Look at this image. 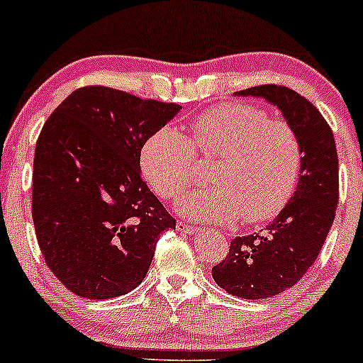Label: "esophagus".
<instances>
[{"mask_svg": "<svg viewBox=\"0 0 363 363\" xmlns=\"http://www.w3.org/2000/svg\"><path fill=\"white\" fill-rule=\"evenodd\" d=\"M176 228L179 232H184V234H189V235H194V234H198V232H199L198 227H194V225H189L186 222H181V220H179V222L176 223Z\"/></svg>", "mask_w": 363, "mask_h": 363, "instance_id": "1", "label": "esophagus"}]
</instances>
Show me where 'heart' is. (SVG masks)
Masks as SVG:
<instances>
[{"mask_svg":"<svg viewBox=\"0 0 363 363\" xmlns=\"http://www.w3.org/2000/svg\"><path fill=\"white\" fill-rule=\"evenodd\" d=\"M189 140L176 128H160L140 153L143 176L162 199H176L194 182L196 158H216L210 186L187 194L179 211L198 222L259 223L290 201L301 176L303 150L283 119L245 102H228L191 119Z\"/></svg>","mask_w":363,"mask_h":363,"instance_id":"b5f03b06","label":"heart"}]
</instances>
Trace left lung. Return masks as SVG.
I'll return each mask as SVG.
<instances>
[{"label": "left lung", "instance_id": "8db88e82", "mask_svg": "<svg viewBox=\"0 0 363 363\" xmlns=\"http://www.w3.org/2000/svg\"><path fill=\"white\" fill-rule=\"evenodd\" d=\"M237 95L262 97L277 106L303 150L297 189L280 215L261 234L235 237L227 257L211 268L216 285L235 297L257 301L301 281L319 256L338 206V153L326 119L295 90L272 83Z\"/></svg>", "mask_w": 363, "mask_h": 363}]
</instances>
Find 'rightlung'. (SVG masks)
Wrapping results in <instances>:
<instances>
[{
	"label": "right lung",
	"instance_id": "right-lung-1",
	"mask_svg": "<svg viewBox=\"0 0 363 363\" xmlns=\"http://www.w3.org/2000/svg\"><path fill=\"white\" fill-rule=\"evenodd\" d=\"M181 106L90 85L45 121L35 145L32 218L54 277L106 301L143 281L158 237L176 218L148 189L140 153Z\"/></svg>",
	"mask_w": 363,
	"mask_h": 363
}]
</instances>
